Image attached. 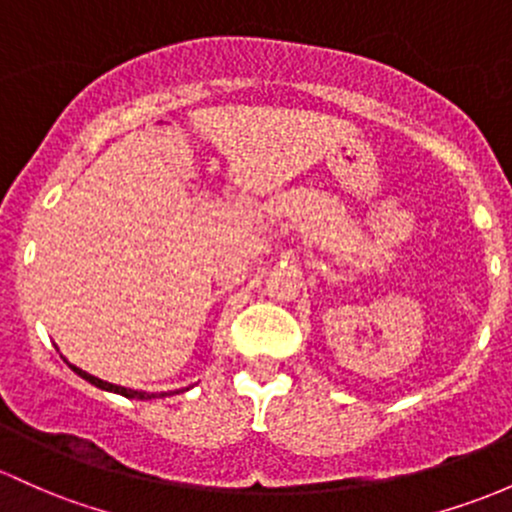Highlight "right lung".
Instances as JSON below:
<instances>
[{
  "label": "right lung",
  "mask_w": 512,
  "mask_h": 512,
  "mask_svg": "<svg viewBox=\"0 0 512 512\" xmlns=\"http://www.w3.org/2000/svg\"><path fill=\"white\" fill-rule=\"evenodd\" d=\"M65 364H68V361H65ZM68 366L73 368V371L78 373L80 378H85L87 383H92V386H97V388H102V390H109V393H119V395H124V398H131V400L166 398V395H170V393H180V390H170V393H146V390H131V388H124V386H114V383H107V381H102V378L90 376V373L82 371V368H78V366H73V364H68ZM185 390H188V388H185Z\"/></svg>",
  "instance_id": "obj_1"
}]
</instances>
